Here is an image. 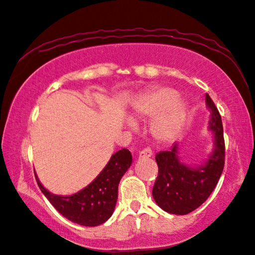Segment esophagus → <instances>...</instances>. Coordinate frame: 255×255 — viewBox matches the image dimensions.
Masks as SVG:
<instances>
[{"instance_id":"34e87169","label":"esophagus","mask_w":255,"mask_h":255,"mask_svg":"<svg viewBox=\"0 0 255 255\" xmlns=\"http://www.w3.org/2000/svg\"><path fill=\"white\" fill-rule=\"evenodd\" d=\"M151 155H152V151H151V149L149 148H145L139 152V158L147 159V158H150Z\"/></svg>"}]
</instances>
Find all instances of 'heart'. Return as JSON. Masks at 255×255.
Wrapping results in <instances>:
<instances>
[{
  "instance_id": "heart-1",
  "label": "heart",
  "mask_w": 255,
  "mask_h": 255,
  "mask_svg": "<svg viewBox=\"0 0 255 255\" xmlns=\"http://www.w3.org/2000/svg\"><path fill=\"white\" fill-rule=\"evenodd\" d=\"M185 106L177 99L176 91L161 88L144 96L133 108L132 118L154 116L151 131L161 141H169L178 133L183 123ZM131 125V123H128Z\"/></svg>"
}]
</instances>
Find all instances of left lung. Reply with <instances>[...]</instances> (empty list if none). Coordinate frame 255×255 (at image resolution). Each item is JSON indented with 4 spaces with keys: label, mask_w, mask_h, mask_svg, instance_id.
Listing matches in <instances>:
<instances>
[{
    "label": "left lung",
    "mask_w": 255,
    "mask_h": 255,
    "mask_svg": "<svg viewBox=\"0 0 255 255\" xmlns=\"http://www.w3.org/2000/svg\"><path fill=\"white\" fill-rule=\"evenodd\" d=\"M206 106L210 113L208 130L214 134V147L203 163L189 165L181 161L180 144L155 155L159 175L152 189L156 205L173 215H186L198 208L213 193L225 165V140L220 114L208 94Z\"/></svg>",
    "instance_id": "obj_1"
}]
</instances>
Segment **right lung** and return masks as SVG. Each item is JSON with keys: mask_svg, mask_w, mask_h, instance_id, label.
Wrapping results in <instances>:
<instances>
[{"mask_svg": "<svg viewBox=\"0 0 255 255\" xmlns=\"http://www.w3.org/2000/svg\"><path fill=\"white\" fill-rule=\"evenodd\" d=\"M132 163L128 149L114 153L104 169L88 186L72 195H57L36 181L40 191L63 217L85 227H96L112 217L118 198V184Z\"/></svg>", "mask_w": 255, "mask_h": 255, "instance_id": "obj_1", "label": "right lung"}]
</instances>
